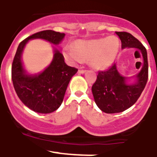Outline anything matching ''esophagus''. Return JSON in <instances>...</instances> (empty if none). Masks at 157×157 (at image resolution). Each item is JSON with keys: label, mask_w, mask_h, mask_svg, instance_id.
Segmentation results:
<instances>
[{"label": "esophagus", "mask_w": 157, "mask_h": 157, "mask_svg": "<svg viewBox=\"0 0 157 157\" xmlns=\"http://www.w3.org/2000/svg\"><path fill=\"white\" fill-rule=\"evenodd\" d=\"M78 72L80 73H84L86 72V70H84V69H80V70H78Z\"/></svg>", "instance_id": "1"}]
</instances>
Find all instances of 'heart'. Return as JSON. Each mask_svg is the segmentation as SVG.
<instances>
[{
	"mask_svg": "<svg viewBox=\"0 0 157 157\" xmlns=\"http://www.w3.org/2000/svg\"><path fill=\"white\" fill-rule=\"evenodd\" d=\"M120 50V40L117 36L98 38L89 40L77 41L73 48L66 46L63 55L71 63H80L82 60L90 61L97 70H106L115 62Z\"/></svg>",
	"mask_w": 157,
	"mask_h": 157,
	"instance_id": "heart-1",
	"label": "heart"
}]
</instances>
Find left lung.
I'll return each instance as SVG.
<instances>
[{
	"mask_svg": "<svg viewBox=\"0 0 157 157\" xmlns=\"http://www.w3.org/2000/svg\"><path fill=\"white\" fill-rule=\"evenodd\" d=\"M121 40V48H134L142 53L144 63L137 81L128 84L120 75L114 63L109 70L99 71L91 90L98 108L106 113H121L133 105L145 88L149 77L147 52L139 40L128 32H116Z\"/></svg>",
	"mask_w": 157,
	"mask_h": 157,
	"instance_id": "1",
	"label": "left lung"
}]
</instances>
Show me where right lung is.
<instances>
[{
  "instance_id": "obj_1",
  "label": "right lung",
  "mask_w": 157,
  "mask_h": 157,
  "mask_svg": "<svg viewBox=\"0 0 157 157\" xmlns=\"http://www.w3.org/2000/svg\"><path fill=\"white\" fill-rule=\"evenodd\" d=\"M65 33L54 30H43L28 36L19 44L12 65V79L14 88L19 99L30 109L40 113H50L61 105L70 79L77 69L66 64L64 56L55 51L50 66L41 73L28 76L21 61L22 50L28 40L41 38L54 44H59Z\"/></svg>"
}]
</instances>
